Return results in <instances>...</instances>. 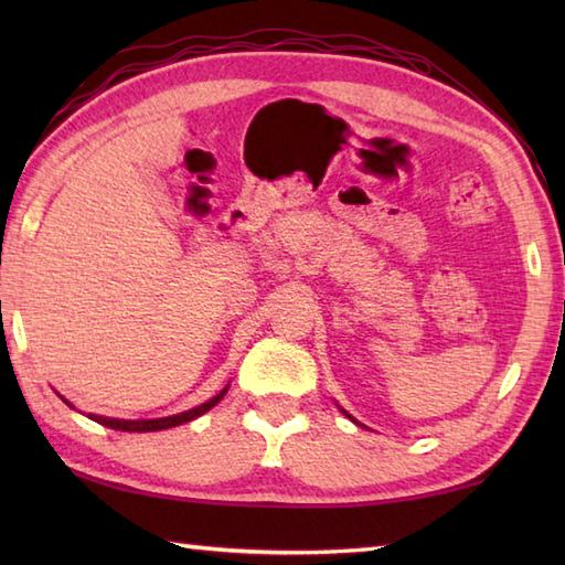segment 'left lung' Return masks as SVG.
<instances>
[{
    "label": "left lung",
    "instance_id": "obj_1",
    "mask_svg": "<svg viewBox=\"0 0 565 565\" xmlns=\"http://www.w3.org/2000/svg\"><path fill=\"white\" fill-rule=\"evenodd\" d=\"M347 417H350V415H347Z\"/></svg>",
    "mask_w": 565,
    "mask_h": 565
}]
</instances>
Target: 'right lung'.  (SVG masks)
Here are the masks:
<instances>
[{"label":"right lung","mask_w":565,"mask_h":565,"mask_svg":"<svg viewBox=\"0 0 565 565\" xmlns=\"http://www.w3.org/2000/svg\"><path fill=\"white\" fill-rule=\"evenodd\" d=\"M227 393V388H223L218 395H213L211 401L201 403L196 407H191L186 413H179L172 417H160V419H111V417H102V415H89V419L94 423H99L104 427H111V429H121V431H158V429H167V427H177V425H184L189 419H194L203 413H209L215 403H221L223 395ZM65 401V398H63ZM67 403V401H65ZM70 405V403H67Z\"/></svg>","instance_id":"right-lung-1"}]
</instances>
